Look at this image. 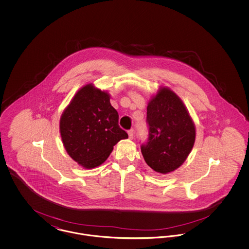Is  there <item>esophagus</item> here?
<instances>
[{
    "label": "esophagus",
    "instance_id": "34e87169",
    "mask_svg": "<svg viewBox=\"0 0 249 249\" xmlns=\"http://www.w3.org/2000/svg\"><path fill=\"white\" fill-rule=\"evenodd\" d=\"M128 134H129V138L132 139L133 135H134V131H133L132 129H130V130H128Z\"/></svg>",
    "mask_w": 249,
    "mask_h": 249
}]
</instances>
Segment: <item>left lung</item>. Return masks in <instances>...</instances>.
<instances>
[{
    "label": "left lung",
    "mask_w": 249,
    "mask_h": 249,
    "mask_svg": "<svg viewBox=\"0 0 249 249\" xmlns=\"http://www.w3.org/2000/svg\"><path fill=\"white\" fill-rule=\"evenodd\" d=\"M147 142L141 145L144 161L159 174L174 172L184 163L195 142L196 129L182 100L162 87L146 108Z\"/></svg>",
    "instance_id": "1"
}]
</instances>
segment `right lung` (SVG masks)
<instances>
[{
  "mask_svg": "<svg viewBox=\"0 0 249 249\" xmlns=\"http://www.w3.org/2000/svg\"><path fill=\"white\" fill-rule=\"evenodd\" d=\"M59 132L68 155L86 169L104 163L114 145L128 138L119 126L110 95L93 84L85 85L73 96L60 117Z\"/></svg>",
  "mask_w": 249,
  "mask_h": 249,
  "instance_id": "add662e5",
  "label": "right lung"
}]
</instances>
